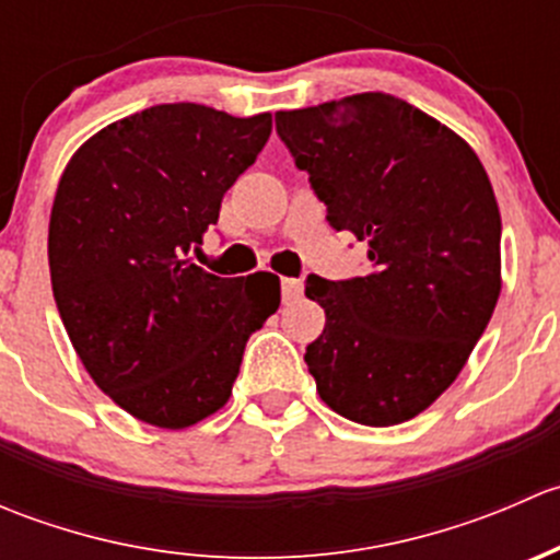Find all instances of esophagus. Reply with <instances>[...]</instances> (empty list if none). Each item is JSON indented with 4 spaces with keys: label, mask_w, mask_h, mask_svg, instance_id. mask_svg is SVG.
Instances as JSON below:
<instances>
[{
    "label": "esophagus",
    "mask_w": 560,
    "mask_h": 560,
    "mask_svg": "<svg viewBox=\"0 0 560 560\" xmlns=\"http://www.w3.org/2000/svg\"><path fill=\"white\" fill-rule=\"evenodd\" d=\"M281 295L284 301H295L303 295V281L301 279H281Z\"/></svg>",
    "instance_id": "esophagus-1"
}]
</instances>
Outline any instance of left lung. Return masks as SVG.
Returning <instances> with one entry per match:
<instances>
[{
    "mask_svg": "<svg viewBox=\"0 0 560 560\" xmlns=\"http://www.w3.org/2000/svg\"><path fill=\"white\" fill-rule=\"evenodd\" d=\"M332 230L369 244L371 270L308 276L325 330L306 347L319 398L347 420L398 425L466 365L501 292V213L471 145L420 107L365 92L276 113Z\"/></svg>",
    "mask_w": 560,
    "mask_h": 560,
    "instance_id": "obj_1",
    "label": "left lung"
}]
</instances>
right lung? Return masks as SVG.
I'll return each instance as SVG.
<instances>
[{
    "label": "right lung",
    "mask_w": 560,
    "mask_h": 560,
    "mask_svg": "<svg viewBox=\"0 0 560 560\" xmlns=\"http://www.w3.org/2000/svg\"><path fill=\"white\" fill-rule=\"evenodd\" d=\"M270 113L173 103L107 124L61 173L48 224L56 308L94 385L180 431L228 404L279 276L222 279L186 254L268 143Z\"/></svg>",
    "instance_id": "right-lung-1"
}]
</instances>
